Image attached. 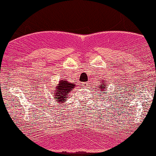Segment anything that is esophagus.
Listing matches in <instances>:
<instances>
[{"mask_svg": "<svg viewBox=\"0 0 156 156\" xmlns=\"http://www.w3.org/2000/svg\"><path fill=\"white\" fill-rule=\"evenodd\" d=\"M82 86L83 88H88V83H87V82L82 83Z\"/></svg>", "mask_w": 156, "mask_h": 156, "instance_id": "1", "label": "esophagus"}]
</instances>
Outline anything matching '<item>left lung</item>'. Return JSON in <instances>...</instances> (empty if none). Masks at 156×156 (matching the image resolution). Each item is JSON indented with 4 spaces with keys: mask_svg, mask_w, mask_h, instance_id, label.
Here are the masks:
<instances>
[{
    "mask_svg": "<svg viewBox=\"0 0 156 156\" xmlns=\"http://www.w3.org/2000/svg\"><path fill=\"white\" fill-rule=\"evenodd\" d=\"M100 83H101V85H99V87L98 88V90H99V91L101 92V94H104V91H105V90H106V85L105 83H104V80L103 83H102V81Z\"/></svg>",
    "mask_w": 156,
    "mask_h": 156,
    "instance_id": "1",
    "label": "left lung"
}]
</instances>
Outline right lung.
Listing matches in <instances>:
<instances>
[{"label":"right lung","instance_id":"obj_1","mask_svg":"<svg viewBox=\"0 0 156 156\" xmlns=\"http://www.w3.org/2000/svg\"><path fill=\"white\" fill-rule=\"evenodd\" d=\"M76 85L74 83H71L66 79L60 80L59 81V83L57 85L54 90L52 94L53 97L55 98V101L58 102V105L64 103L67 101V98L68 97V94L71 90L73 89Z\"/></svg>","mask_w":156,"mask_h":156}]
</instances>
